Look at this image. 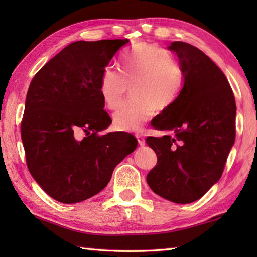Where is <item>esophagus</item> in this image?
I'll return each instance as SVG.
<instances>
[{"mask_svg":"<svg viewBox=\"0 0 257 257\" xmlns=\"http://www.w3.org/2000/svg\"><path fill=\"white\" fill-rule=\"evenodd\" d=\"M136 138H137V140H138L139 146H141V147L145 146V138L143 135H136Z\"/></svg>","mask_w":257,"mask_h":257,"instance_id":"obj_1","label":"esophagus"}]
</instances>
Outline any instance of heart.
I'll use <instances>...</instances> for the list:
<instances>
[{
	"mask_svg": "<svg viewBox=\"0 0 257 257\" xmlns=\"http://www.w3.org/2000/svg\"><path fill=\"white\" fill-rule=\"evenodd\" d=\"M183 85V73L170 53L156 44L141 43L125 55L122 69L108 67L100 81V94L109 109L122 102L129 87L133 100L123 103L112 116L119 132L141 130L154 112L170 106Z\"/></svg>",
	"mask_w": 257,
	"mask_h": 257,
	"instance_id": "1",
	"label": "heart"
}]
</instances>
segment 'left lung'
Masks as SVG:
<instances>
[{"instance_id": "8db88e82", "label": "left lung", "mask_w": 257, "mask_h": 257, "mask_svg": "<svg viewBox=\"0 0 257 257\" xmlns=\"http://www.w3.org/2000/svg\"><path fill=\"white\" fill-rule=\"evenodd\" d=\"M183 86L151 125L173 135L148 137L158 161L147 176L151 190L174 203L202 198L219 181L235 141L236 105L222 70L199 48L172 42Z\"/></svg>"}]
</instances>
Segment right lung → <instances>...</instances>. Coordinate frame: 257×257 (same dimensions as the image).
<instances>
[{
	"label": "right lung",
	"instance_id": "obj_1",
	"mask_svg": "<svg viewBox=\"0 0 257 257\" xmlns=\"http://www.w3.org/2000/svg\"><path fill=\"white\" fill-rule=\"evenodd\" d=\"M128 42H74L31 81L21 123L27 168L40 187L62 203H78L99 193L118 163L137 148L133 135H98L111 123L103 110L101 76ZM79 130L86 133L81 141L74 138Z\"/></svg>",
	"mask_w": 257,
	"mask_h": 257
}]
</instances>
